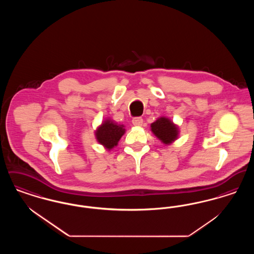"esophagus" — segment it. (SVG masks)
<instances>
[{
    "instance_id": "1",
    "label": "esophagus",
    "mask_w": 254,
    "mask_h": 254,
    "mask_svg": "<svg viewBox=\"0 0 254 254\" xmlns=\"http://www.w3.org/2000/svg\"><path fill=\"white\" fill-rule=\"evenodd\" d=\"M143 119L141 117H136V118H133L132 124L136 127H141L143 125Z\"/></svg>"
}]
</instances>
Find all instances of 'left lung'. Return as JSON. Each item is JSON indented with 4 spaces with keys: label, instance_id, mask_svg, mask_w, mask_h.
Listing matches in <instances>:
<instances>
[{
    "label": "left lung",
    "instance_id": "obj_1",
    "mask_svg": "<svg viewBox=\"0 0 254 254\" xmlns=\"http://www.w3.org/2000/svg\"><path fill=\"white\" fill-rule=\"evenodd\" d=\"M150 127L152 133L166 145L171 144L178 138V127L167 117L158 118L156 121L150 125Z\"/></svg>",
    "mask_w": 254,
    "mask_h": 254
}]
</instances>
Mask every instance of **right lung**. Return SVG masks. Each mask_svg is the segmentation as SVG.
<instances>
[{
    "instance_id": "add662e5",
    "label": "right lung",
    "mask_w": 254,
    "mask_h": 254,
    "mask_svg": "<svg viewBox=\"0 0 254 254\" xmlns=\"http://www.w3.org/2000/svg\"><path fill=\"white\" fill-rule=\"evenodd\" d=\"M125 132L126 129L123 125H118L110 119H107L97 128L95 136L98 143L110 150L118 145L119 140Z\"/></svg>"
}]
</instances>
